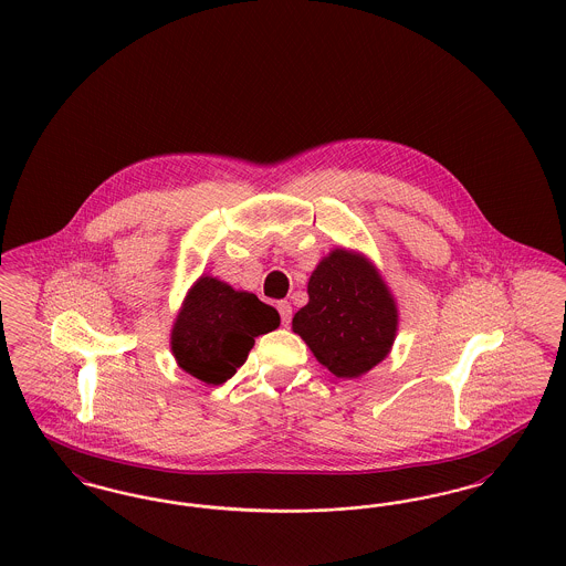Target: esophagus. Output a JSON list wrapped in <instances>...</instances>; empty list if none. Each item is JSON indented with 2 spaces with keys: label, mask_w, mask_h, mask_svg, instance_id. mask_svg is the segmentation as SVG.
Masks as SVG:
<instances>
[{
  "label": "esophagus",
  "mask_w": 566,
  "mask_h": 566,
  "mask_svg": "<svg viewBox=\"0 0 566 566\" xmlns=\"http://www.w3.org/2000/svg\"><path fill=\"white\" fill-rule=\"evenodd\" d=\"M277 312H280V316H282V325L289 327V323H291V318H293V307H291V303H289V301H277Z\"/></svg>",
  "instance_id": "esophagus-1"
}]
</instances>
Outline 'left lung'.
<instances>
[{"label": "left lung", "instance_id": "8db88e82", "mask_svg": "<svg viewBox=\"0 0 566 566\" xmlns=\"http://www.w3.org/2000/svg\"><path fill=\"white\" fill-rule=\"evenodd\" d=\"M307 297L293 332L337 378H359L391 353L398 303L366 254L333 248L312 271Z\"/></svg>", "mask_w": 566, "mask_h": 566}]
</instances>
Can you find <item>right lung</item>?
<instances>
[{
    "label": "right lung",
    "instance_id": "add662e5",
    "mask_svg": "<svg viewBox=\"0 0 566 566\" xmlns=\"http://www.w3.org/2000/svg\"><path fill=\"white\" fill-rule=\"evenodd\" d=\"M280 327V314L254 293L202 273L190 286L170 329L177 366L205 385L227 382L243 366L254 337Z\"/></svg>",
    "mask_w": 566,
    "mask_h": 566
}]
</instances>
